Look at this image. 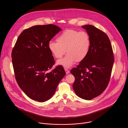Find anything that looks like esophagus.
Wrapping results in <instances>:
<instances>
[{
    "instance_id": "esophagus-1",
    "label": "esophagus",
    "mask_w": 128,
    "mask_h": 128,
    "mask_svg": "<svg viewBox=\"0 0 128 128\" xmlns=\"http://www.w3.org/2000/svg\"><path fill=\"white\" fill-rule=\"evenodd\" d=\"M64 70H65V71H66V74L70 73V70H69L68 68H64Z\"/></svg>"
}]
</instances>
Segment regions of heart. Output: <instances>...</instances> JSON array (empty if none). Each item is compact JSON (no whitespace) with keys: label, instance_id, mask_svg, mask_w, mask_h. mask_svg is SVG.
Returning a JSON list of instances; mask_svg holds the SVG:
<instances>
[{"label":"heart","instance_id":"1","mask_svg":"<svg viewBox=\"0 0 128 128\" xmlns=\"http://www.w3.org/2000/svg\"><path fill=\"white\" fill-rule=\"evenodd\" d=\"M56 40L50 41L48 48L56 58H61L66 51V56L57 62L58 64L64 68H69L76 61L79 62L84 60L89 53L90 38L85 31L67 29L58 36Z\"/></svg>","mask_w":128,"mask_h":128}]
</instances>
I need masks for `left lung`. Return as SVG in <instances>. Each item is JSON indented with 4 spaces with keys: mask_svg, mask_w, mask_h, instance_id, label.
<instances>
[{
    "mask_svg": "<svg viewBox=\"0 0 128 128\" xmlns=\"http://www.w3.org/2000/svg\"><path fill=\"white\" fill-rule=\"evenodd\" d=\"M91 41L89 53L70 72L75 77L73 89L80 98L86 100L98 96L106 88L113 64V53L108 37L95 26H82Z\"/></svg>",
    "mask_w": 128,
    "mask_h": 128,
    "instance_id": "left-lung-1",
    "label": "left lung"
}]
</instances>
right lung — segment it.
I'll list each match as a JSON object with an SVG mask.
<instances>
[{"label":"right lung","instance_id":"1","mask_svg":"<svg viewBox=\"0 0 128 128\" xmlns=\"http://www.w3.org/2000/svg\"><path fill=\"white\" fill-rule=\"evenodd\" d=\"M61 30L52 24L33 26L20 34L13 49L16 81L22 91L33 100L42 102L49 100L66 75L62 66L48 72L55 64L48 44Z\"/></svg>","mask_w":128,"mask_h":128}]
</instances>
